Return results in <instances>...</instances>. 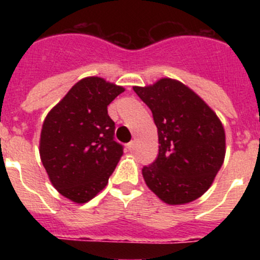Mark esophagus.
I'll return each instance as SVG.
<instances>
[{"label":"esophagus","mask_w":260,"mask_h":260,"mask_svg":"<svg viewBox=\"0 0 260 260\" xmlns=\"http://www.w3.org/2000/svg\"><path fill=\"white\" fill-rule=\"evenodd\" d=\"M135 147H136V143L133 142V141H132V142H129V143H128V145H127V148H128V151H129V152L135 151Z\"/></svg>","instance_id":"34e87169"}]
</instances>
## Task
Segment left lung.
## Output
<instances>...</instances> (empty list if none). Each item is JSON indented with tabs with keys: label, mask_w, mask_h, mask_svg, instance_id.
I'll return each mask as SVG.
<instances>
[{
	"label": "left lung",
	"mask_w": 260,
	"mask_h": 260,
	"mask_svg": "<svg viewBox=\"0 0 260 260\" xmlns=\"http://www.w3.org/2000/svg\"><path fill=\"white\" fill-rule=\"evenodd\" d=\"M133 90L152 111L158 133V156L142 169L147 187L169 205L203 196L225 158L221 120L180 80L161 78Z\"/></svg>",
	"instance_id": "left-lung-1"
}]
</instances>
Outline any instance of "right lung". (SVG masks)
<instances>
[{
    "label": "right lung",
    "instance_id": "obj_1",
    "mask_svg": "<svg viewBox=\"0 0 260 260\" xmlns=\"http://www.w3.org/2000/svg\"><path fill=\"white\" fill-rule=\"evenodd\" d=\"M123 91V86L101 77L83 78L44 119L41 162L57 192L73 203L95 198L122 157L107 107Z\"/></svg>",
    "mask_w": 260,
    "mask_h": 260
}]
</instances>
